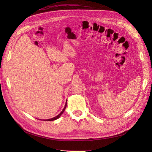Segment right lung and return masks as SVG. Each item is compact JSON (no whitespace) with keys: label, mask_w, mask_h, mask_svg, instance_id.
<instances>
[{"label":"right lung","mask_w":152,"mask_h":152,"mask_svg":"<svg viewBox=\"0 0 152 152\" xmlns=\"http://www.w3.org/2000/svg\"><path fill=\"white\" fill-rule=\"evenodd\" d=\"M66 105H67V103H66H66H65V107H64V108H63V110L61 111V112L59 114V115H58L57 116H55V117H54V118H51V119H45V120H44V121H54V120H55V119H58V118H59L60 117V116L63 114V113L64 112V111H65V108H66Z\"/></svg>","instance_id":"add662e5"}]
</instances>
